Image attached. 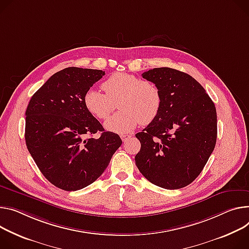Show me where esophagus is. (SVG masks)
I'll list each match as a JSON object with an SVG mask.
<instances>
[{
  "label": "esophagus",
  "instance_id": "esophagus-1",
  "mask_svg": "<svg viewBox=\"0 0 249 249\" xmlns=\"http://www.w3.org/2000/svg\"><path fill=\"white\" fill-rule=\"evenodd\" d=\"M120 137H121V139H122L123 142H127L129 139H131L132 135H121Z\"/></svg>",
  "mask_w": 249,
  "mask_h": 249
}]
</instances>
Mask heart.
Here are the masks:
<instances>
[{
  "label": "heart",
  "instance_id": "obj_1",
  "mask_svg": "<svg viewBox=\"0 0 249 249\" xmlns=\"http://www.w3.org/2000/svg\"><path fill=\"white\" fill-rule=\"evenodd\" d=\"M102 88L106 94L94 88L84 93L83 104L86 110L99 120L109 117L119 102L121 110L104 126L108 131L124 134L136 128L140 123L148 125L158 116L162 106L159 87L148 80L126 72H116L108 77Z\"/></svg>",
  "mask_w": 249,
  "mask_h": 249
}]
</instances>
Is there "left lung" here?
Here are the masks:
<instances>
[{
	"label": "left lung",
	"mask_w": 249,
	"mask_h": 249,
	"mask_svg": "<svg viewBox=\"0 0 249 249\" xmlns=\"http://www.w3.org/2000/svg\"><path fill=\"white\" fill-rule=\"evenodd\" d=\"M142 76L159 87L162 106L156 119L136 134L141 149L135 163L152 184L184 188L200 174L214 149L215 106L205 88L185 72L159 67Z\"/></svg>",
	"instance_id": "obj_1"
}]
</instances>
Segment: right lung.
Segmentation results:
<instances>
[{"label":"right lung","instance_id":"1","mask_svg":"<svg viewBox=\"0 0 249 249\" xmlns=\"http://www.w3.org/2000/svg\"><path fill=\"white\" fill-rule=\"evenodd\" d=\"M104 74L67 67L51 76L28 105V150L41 174L61 190L77 191L95 182L122 144L83 104L84 93ZM97 131L100 138L92 139Z\"/></svg>","mask_w":249,"mask_h":249}]
</instances>
